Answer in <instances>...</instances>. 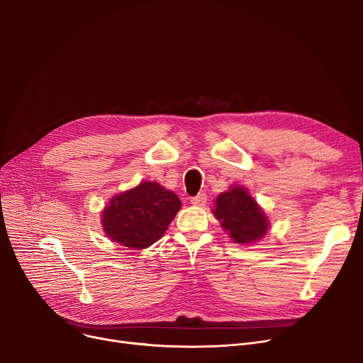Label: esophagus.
Masks as SVG:
<instances>
[{"label": "esophagus", "mask_w": 363, "mask_h": 363, "mask_svg": "<svg viewBox=\"0 0 363 363\" xmlns=\"http://www.w3.org/2000/svg\"><path fill=\"white\" fill-rule=\"evenodd\" d=\"M191 205H196V206H203L206 203V194L205 193H199L196 196H193L190 199Z\"/></svg>", "instance_id": "1"}]
</instances>
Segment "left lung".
I'll return each mask as SVG.
<instances>
[{"label":"left lung","mask_w":363,"mask_h":363,"mask_svg":"<svg viewBox=\"0 0 363 363\" xmlns=\"http://www.w3.org/2000/svg\"><path fill=\"white\" fill-rule=\"evenodd\" d=\"M213 215L238 244L259 241L269 228L264 212L248 191L238 186L219 194Z\"/></svg>","instance_id":"left-lung-1"}]
</instances>
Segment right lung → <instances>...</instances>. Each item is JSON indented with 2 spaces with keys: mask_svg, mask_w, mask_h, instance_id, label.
Instances as JSON below:
<instances>
[{
  "mask_svg": "<svg viewBox=\"0 0 363 363\" xmlns=\"http://www.w3.org/2000/svg\"><path fill=\"white\" fill-rule=\"evenodd\" d=\"M182 208L177 194L144 182L111 198L103 212L106 234L125 247L145 248L158 241Z\"/></svg>",
  "mask_w": 363,
  "mask_h": 363,
  "instance_id": "obj_1",
  "label": "right lung"
}]
</instances>
